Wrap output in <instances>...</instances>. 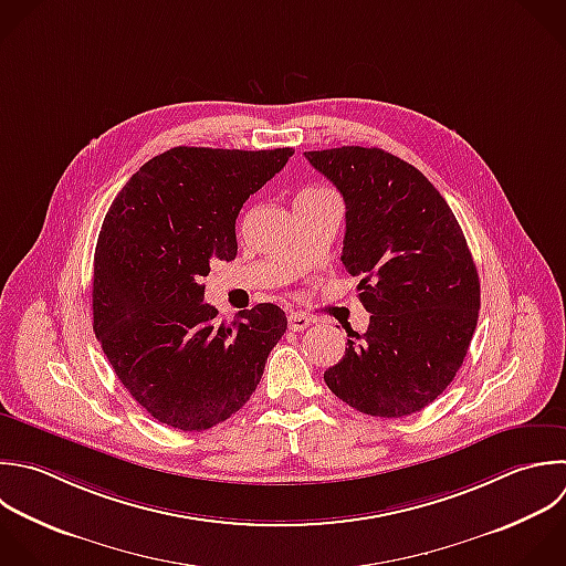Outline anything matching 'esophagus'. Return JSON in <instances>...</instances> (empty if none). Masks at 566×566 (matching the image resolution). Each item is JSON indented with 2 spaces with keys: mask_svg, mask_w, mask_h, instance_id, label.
<instances>
[{
  "mask_svg": "<svg viewBox=\"0 0 566 566\" xmlns=\"http://www.w3.org/2000/svg\"><path fill=\"white\" fill-rule=\"evenodd\" d=\"M312 323H314V321H312L310 316L298 314V312H292V314L287 316V327H290L292 332H303V329H307Z\"/></svg>",
  "mask_w": 566,
  "mask_h": 566,
  "instance_id": "obj_1",
  "label": "esophagus"
}]
</instances>
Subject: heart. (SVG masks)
Returning <instances> with one entry per match:
<instances>
[{
  "label": "heart",
  "mask_w": 566,
  "mask_h": 566,
  "mask_svg": "<svg viewBox=\"0 0 566 566\" xmlns=\"http://www.w3.org/2000/svg\"><path fill=\"white\" fill-rule=\"evenodd\" d=\"M323 192H329V190H323V188H307V190H303L301 195H323Z\"/></svg>",
  "instance_id": "1"
}]
</instances>
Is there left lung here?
I'll return each instance as SVG.
<instances>
[{
  "label": "left lung",
  "mask_w": 566,
  "mask_h": 566,
  "mask_svg": "<svg viewBox=\"0 0 566 566\" xmlns=\"http://www.w3.org/2000/svg\"><path fill=\"white\" fill-rule=\"evenodd\" d=\"M345 201L343 265L371 314L325 371L349 407L402 418L433 402L460 369L480 310L464 234L440 192L407 161L343 146L305 153Z\"/></svg>",
  "instance_id": "obj_1"
}]
</instances>
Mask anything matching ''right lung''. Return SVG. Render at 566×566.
I'll return each instance as SVG.
<instances>
[{
    "instance_id": "1",
    "label": "right lung",
    "mask_w": 566,
    "mask_h": 566,
    "mask_svg": "<svg viewBox=\"0 0 566 566\" xmlns=\"http://www.w3.org/2000/svg\"><path fill=\"white\" fill-rule=\"evenodd\" d=\"M292 148H172L115 197L95 250L93 329L117 378L159 422L201 431L239 411L287 329L272 303L217 325L203 303L210 261L237 256L243 203Z\"/></svg>"
}]
</instances>
